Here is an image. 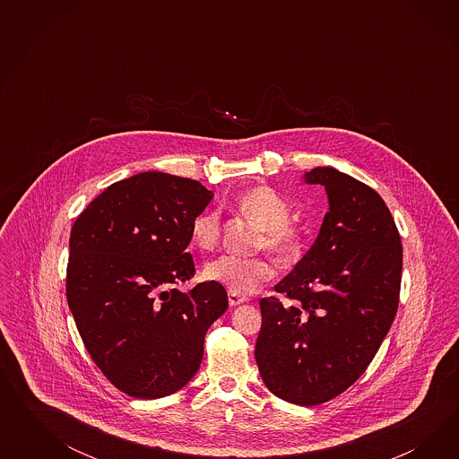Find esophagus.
I'll return each mask as SVG.
<instances>
[{"label": "esophagus", "mask_w": 459, "mask_h": 459, "mask_svg": "<svg viewBox=\"0 0 459 459\" xmlns=\"http://www.w3.org/2000/svg\"><path fill=\"white\" fill-rule=\"evenodd\" d=\"M246 301H247L246 296H240V294H236V292H229V305L238 306L246 303Z\"/></svg>", "instance_id": "obj_1"}]
</instances>
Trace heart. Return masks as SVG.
<instances>
[{"mask_svg":"<svg viewBox=\"0 0 459 459\" xmlns=\"http://www.w3.org/2000/svg\"><path fill=\"white\" fill-rule=\"evenodd\" d=\"M238 210L261 229L257 247L271 252L279 261L296 257L303 246V237L290 222V202L271 186H254L237 198ZM192 242L200 250L217 247L221 237V215L204 210L195 215L190 225ZM274 276V267L263 257L221 255L204 267V278L222 284L229 292L250 294Z\"/></svg>","mask_w":459,"mask_h":459,"instance_id":"1","label":"heart"}]
</instances>
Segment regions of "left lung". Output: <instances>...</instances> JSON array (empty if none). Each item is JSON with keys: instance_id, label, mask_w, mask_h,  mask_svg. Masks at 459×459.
<instances>
[{"instance_id": "obj_1", "label": "left lung", "mask_w": 459, "mask_h": 459, "mask_svg": "<svg viewBox=\"0 0 459 459\" xmlns=\"http://www.w3.org/2000/svg\"><path fill=\"white\" fill-rule=\"evenodd\" d=\"M305 183L328 195L320 234L276 284L288 303L263 298L255 361L279 399L318 405L357 382L395 318L403 244L382 196L347 173L313 168Z\"/></svg>"}]
</instances>
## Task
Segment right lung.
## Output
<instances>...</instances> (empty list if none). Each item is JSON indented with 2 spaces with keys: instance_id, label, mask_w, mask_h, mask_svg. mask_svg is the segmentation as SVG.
I'll use <instances>...</instances> for the list:
<instances>
[{
  "instance_id": "obj_1",
  "label": "right lung",
  "mask_w": 459,
  "mask_h": 459,
  "mask_svg": "<svg viewBox=\"0 0 459 459\" xmlns=\"http://www.w3.org/2000/svg\"><path fill=\"white\" fill-rule=\"evenodd\" d=\"M213 194L200 181L144 171L108 186L70 232L67 303L83 345L114 387L158 399L185 387L229 301L195 274L190 225Z\"/></svg>"
}]
</instances>
